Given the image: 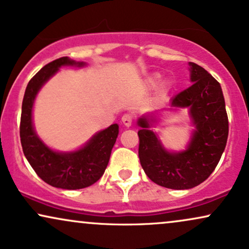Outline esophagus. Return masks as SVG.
<instances>
[{
	"label": "esophagus",
	"instance_id": "1",
	"mask_svg": "<svg viewBox=\"0 0 249 249\" xmlns=\"http://www.w3.org/2000/svg\"><path fill=\"white\" fill-rule=\"evenodd\" d=\"M122 124H124L125 127H130L131 124H133V115L131 114H124L121 119Z\"/></svg>",
	"mask_w": 249,
	"mask_h": 249
}]
</instances>
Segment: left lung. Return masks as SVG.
I'll list each match as a JSON object with an SVG mask.
<instances>
[{
	"label": "left lung",
	"instance_id": "left-lung-1",
	"mask_svg": "<svg viewBox=\"0 0 249 249\" xmlns=\"http://www.w3.org/2000/svg\"><path fill=\"white\" fill-rule=\"evenodd\" d=\"M193 84L172 98L171 106L188 107L196 129L185 151L168 152L139 120V157L149 179L171 189H189L210 177L222 157L229 136V119L220 84L204 68L189 62Z\"/></svg>",
	"mask_w": 249,
	"mask_h": 249
}]
</instances>
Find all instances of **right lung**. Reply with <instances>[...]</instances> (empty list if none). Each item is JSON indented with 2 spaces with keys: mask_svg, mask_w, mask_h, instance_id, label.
Wrapping results in <instances>:
<instances>
[{
  "mask_svg": "<svg viewBox=\"0 0 249 249\" xmlns=\"http://www.w3.org/2000/svg\"><path fill=\"white\" fill-rule=\"evenodd\" d=\"M84 64L67 56L46 64L31 78L21 105L19 135L24 155L40 179L56 188L81 189L97 182L106 170L119 134L118 124L109 125L94 135L82 149L73 152L53 151L36 134L32 107L38 91L61 67H83Z\"/></svg>",
  "mask_w": 249,
  "mask_h": 249,
  "instance_id": "obj_1",
  "label": "right lung"
}]
</instances>
